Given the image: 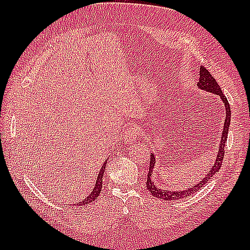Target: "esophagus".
Wrapping results in <instances>:
<instances>
[{
    "label": "esophagus",
    "instance_id": "esophagus-1",
    "mask_svg": "<svg viewBox=\"0 0 250 250\" xmlns=\"http://www.w3.org/2000/svg\"><path fill=\"white\" fill-rule=\"evenodd\" d=\"M139 137V131L133 125H129L125 129V133L124 135V140L126 144H132Z\"/></svg>",
    "mask_w": 250,
    "mask_h": 250
}]
</instances>
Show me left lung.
<instances>
[{
	"label": "left lung",
	"mask_w": 250,
	"mask_h": 250,
	"mask_svg": "<svg viewBox=\"0 0 250 250\" xmlns=\"http://www.w3.org/2000/svg\"><path fill=\"white\" fill-rule=\"evenodd\" d=\"M198 88L201 90H204V91L219 95L220 99L222 100V102H224V104L226 106V120L224 124V131H222V134H221L218 155H217V157H216V161L214 163L213 167L210 168V171L207 173V175H205V177H203V179H201V182L199 184L192 185V187L186 189V190L169 191V190L159 189L155 185V183L152 182L151 175H152L153 168H155V164H156L157 159L155 157V153H150L149 171H148V175H147L146 187H147V190L151 193V195L155 196V198H157V199L164 200V201H176L179 199L187 198V196H190L191 194L198 192V191L202 187H203L205 184H207V182H208L209 179H211V177H213L217 172H219V169L221 167L222 160H224V156H225V146H226V142L228 139V132H229L230 121H231L230 105H229V102H228L226 95L222 93L219 84L217 83L215 78L210 75V73L207 71L204 66L200 67V78H199V83H198Z\"/></svg>",
	"instance_id": "1"
}]
</instances>
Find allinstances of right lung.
Returning <instances> with one entry per match:
<instances>
[{
	"instance_id": "add662e5",
	"label": "right lung",
	"mask_w": 250,
	"mask_h": 250,
	"mask_svg": "<svg viewBox=\"0 0 250 250\" xmlns=\"http://www.w3.org/2000/svg\"><path fill=\"white\" fill-rule=\"evenodd\" d=\"M105 167H106V161H105V163L103 164V167H101V169H100V173H99L98 178H97V183H95V186H94V188L92 189L91 193H90L83 201L79 202V203H78L79 205L90 204V203H91V202H93V201H94L95 199H97L98 196L100 195L101 190H102V180H103V175H104ZM78 204H77V205H78Z\"/></svg>"
}]
</instances>
